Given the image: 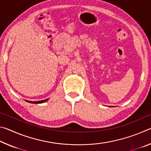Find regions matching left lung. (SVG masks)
<instances>
[{
    "label": "left lung",
    "mask_w": 151,
    "mask_h": 151,
    "mask_svg": "<svg viewBox=\"0 0 151 151\" xmlns=\"http://www.w3.org/2000/svg\"><path fill=\"white\" fill-rule=\"evenodd\" d=\"M111 106H113V107H114V106H110V107H111Z\"/></svg>",
    "instance_id": "8db88e82"
}]
</instances>
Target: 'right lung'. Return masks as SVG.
Masks as SVG:
<instances>
[{
  "mask_svg": "<svg viewBox=\"0 0 151 151\" xmlns=\"http://www.w3.org/2000/svg\"><path fill=\"white\" fill-rule=\"evenodd\" d=\"M48 100V99H45L44 101H27V100H25V101L28 102V103H33V104H39V103H45V102L47 101Z\"/></svg>",
  "mask_w": 151,
  "mask_h": 151,
  "instance_id": "right-lung-1",
  "label": "right lung"
}]
</instances>
